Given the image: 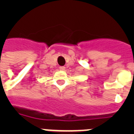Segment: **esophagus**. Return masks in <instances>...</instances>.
I'll list each match as a JSON object with an SVG mask.
<instances>
[{
  "label": "esophagus",
  "mask_w": 134,
  "mask_h": 134,
  "mask_svg": "<svg viewBox=\"0 0 134 134\" xmlns=\"http://www.w3.org/2000/svg\"><path fill=\"white\" fill-rule=\"evenodd\" d=\"M59 68H60V70H65V66H60V67H59Z\"/></svg>",
  "instance_id": "esophagus-1"
}]
</instances>
